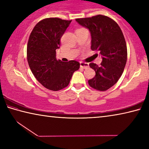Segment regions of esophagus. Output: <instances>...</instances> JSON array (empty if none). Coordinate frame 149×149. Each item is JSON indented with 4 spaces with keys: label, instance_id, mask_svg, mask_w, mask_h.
I'll return each instance as SVG.
<instances>
[{
    "label": "esophagus",
    "instance_id": "obj_1",
    "mask_svg": "<svg viewBox=\"0 0 149 149\" xmlns=\"http://www.w3.org/2000/svg\"><path fill=\"white\" fill-rule=\"evenodd\" d=\"M89 64L86 62H80V67L81 68H84V69H87L89 68Z\"/></svg>",
    "mask_w": 149,
    "mask_h": 149
}]
</instances>
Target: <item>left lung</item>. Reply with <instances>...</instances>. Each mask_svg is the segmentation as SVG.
Returning a JSON list of instances; mask_svg holds the SVG:
<instances>
[{
	"label": "left lung",
	"instance_id": "8db88e82",
	"mask_svg": "<svg viewBox=\"0 0 149 149\" xmlns=\"http://www.w3.org/2000/svg\"><path fill=\"white\" fill-rule=\"evenodd\" d=\"M75 21L89 29L91 35V49L99 51L102 58L100 66L89 64L96 74L88 81L89 85L96 90L107 91L116 84L127 62V46L122 30L114 20L103 15L77 18Z\"/></svg>",
	"mask_w": 149,
	"mask_h": 149
}]
</instances>
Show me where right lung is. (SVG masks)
<instances>
[{
  "label": "right lung",
  "mask_w": 149,
  "mask_h": 149,
  "mask_svg": "<svg viewBox=\"0 0 149 149\" xmlns=\"http://www.w3.org/2000/svg\"><path fill=\"white\" fill-rule=\"evenodd\" d=\"M72 20L49 17L38 22L30 34L27 58L33 74L42 86L57 91L69 85L80 64L75 60L64 62L57 60L56 50L60 39Z\"/></svg>",
  "instance_id": "1"
}]
</instances>
